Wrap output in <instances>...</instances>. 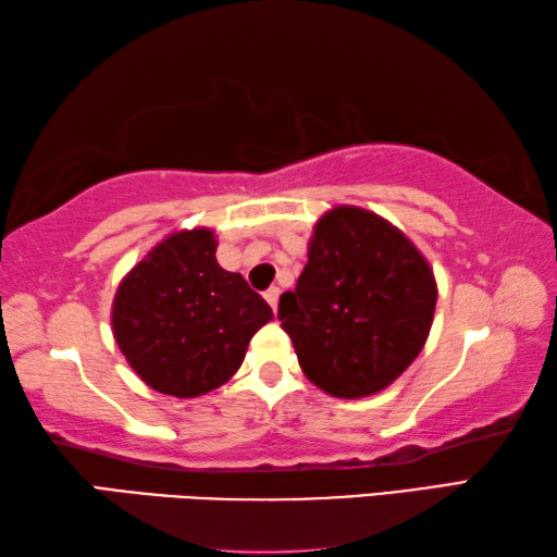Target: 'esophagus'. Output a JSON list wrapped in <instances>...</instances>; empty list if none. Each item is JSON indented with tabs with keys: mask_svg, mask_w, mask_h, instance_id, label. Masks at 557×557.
<instances>
[{
	"mask_svg": "<svg viewBox=\"0 0 557 557\" xmlns=\"http://www.w3.org/2000/svg\"><path fill=\"white\" fill-rule=\"evenodd\" d=\"M265 299H268V305H270L272 309H277V301H280V287H270V289L265 292Z\"/></svg>",
	"mask_w": 557,
	"mask_h": 557,
	"instance_id": "obj_1",
	"label": "esophagus"
}]
</instances>
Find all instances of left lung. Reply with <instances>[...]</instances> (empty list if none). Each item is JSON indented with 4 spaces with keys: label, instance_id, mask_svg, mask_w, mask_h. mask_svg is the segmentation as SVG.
I'll return each instance as SVG.
<instances>
[{
    "label": "left lung",
    "instance_id": "obj_1",
    "mask_svg": "<svg viewBox=\"0 0 557 557\" xmlns=\"http://www.w3.org/2000/svg\"><path fill=\"white\" fill-rule=\"evenodd\" d=\"M309 260L277 317L301 371L334 398H366L398 379L428 342L437 282L403 231L358 206L317 221Z\"/></svg>",
    "mask_w": 557,
    "mask_h": 557
}]
</instances>
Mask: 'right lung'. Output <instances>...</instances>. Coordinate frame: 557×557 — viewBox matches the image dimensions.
<instances>
[{"label":"right lung","instance_id":"1","mask_svg":"<svg viewBox=\"0 0 557 557\" xmlns=\"http://www.w3.org/2000/svg\"><path fill=\"white\" fill-rule=\"evenodd\" d=\"M209 228L157 243L120 282L112 334L149 388L174 398L215 391L240 369L252 334L272 309L240 272L215 260Z\"/></svg>","mask_w":557,"mask_h":557}]
</instances>
